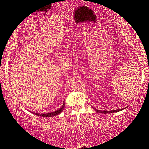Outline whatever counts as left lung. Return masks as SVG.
Masks as SVG:
<instances>
[{"mask_svg": "<svg viewBox=\"0 0 149 149\" xmlns=\"http://www.w3.org/2000/svg\"><path fill=\"white\" fill-rule=\"evenodd\" d=\"M125 109V108H124ZM96 111L97 112H99V113H104V114H107V113H116V112L118 111H122L123 110V109H116V110H112V111H100V110H97V109H95Z\"/></svg>", "mask_w": 149, "mask_h": 149, "instance_id": "left-lung-1", "label": "left lung"}]
</instances>
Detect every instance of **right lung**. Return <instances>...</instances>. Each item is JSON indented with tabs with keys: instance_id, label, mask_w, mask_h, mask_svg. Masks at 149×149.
<instances>
[{
	"instance_id": "1",
	"label": "right lung",
	"mask_w": 149,
	"mask_h": 149,
	"mask_svg": "<svg viewBox=\"0 0 149 149\" xmlns=\"http://www.w3.org/2000/svg\"><path fill=\"white\" fill-rule=\"evenodd\" d=\"M64 108H65V102L60 109H58L56 111H54V112H51V113H46V114H40V113H33L34 114H36V115L38 116H45V117H51V116H54L56 115H58V114H60L62 111H63Z\"/></svg>"
}]
</instances>
